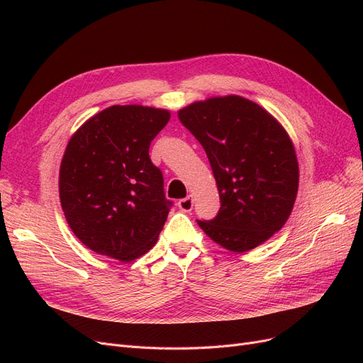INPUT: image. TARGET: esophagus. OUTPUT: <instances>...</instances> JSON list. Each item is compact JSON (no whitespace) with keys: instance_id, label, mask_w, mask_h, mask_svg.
<instances>
[{"instance_id":"34e87169","label":"esophagus","mask_w":363,"mask_h":363,"mask_svg":"<svg viewBox=\"0 0 363 363\" xmlns=\"http://www.w3.org/2000/svg\"><path fill=\"white\" fill-rule=\"evenodd\" d=\"M193 205H194V202H193V197L191 196H186L185 199H181V201L178 202V208L181 209V211H185V213L191 211Z\"/></svg>"}]
</instances>
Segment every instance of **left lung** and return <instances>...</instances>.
<instances>
[{"label": "left lung", "instance_id": "1", "mask_svg": "<svg viewBox=\"0 0 363 363\" xmlns=\"http://www.w3.org/2000/svg\"><path fill=\"white\" fill-rule=\"evenodd\" d=\"M178 118L203 146L217 182V216L197 220L206 235L241 253L282 229L298 190V162L284 126L237 95L193 102Z\"/></svg>", "mask_w": 363, "mask_h": 363}]
</instances>
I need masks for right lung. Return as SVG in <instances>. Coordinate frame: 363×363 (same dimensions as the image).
Segmentation results:
<instances>
[{
    "instance_id": "1",
    "label": "right lung",
    "mask_w": 363,
    "mask_h": 363,
    "mask_svg": "<svg viewBox=\"0 0 363 363\" xmlns=\"http://www.w3.org/2000/svg\"><path fill=\"white\" fill-rule=\"evenodd\" d=\"M169 119L167 110L113 105L69 140L60 202L69 228L90 250L130 262L154 247L172 201L149 146Z\"/></svg>"
}]
</instances>
